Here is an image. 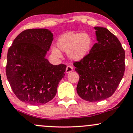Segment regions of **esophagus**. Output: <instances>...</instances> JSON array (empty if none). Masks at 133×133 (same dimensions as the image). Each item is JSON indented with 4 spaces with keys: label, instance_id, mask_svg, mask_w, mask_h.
<instances>
[{
    "label": "esophagus",
    "instance_id": "1",
    "mask_svg": "<svg viewBox=\"0 0 133 133\" xmlns=\"http://www.w3.org/2000/svg\"><path fill=\"white\" fill-rule=\"evenodd\" d=\"M73 70V68L71 65H68V66L66 67V69H65V72H66L67 74H69V73H70Z\"/></svg>",
    "mask_w": 133,
    "mask_h": 133
}]
</instances>
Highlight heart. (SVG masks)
<instances>
[{"mask_svg":"<svg viewBox=\"0 0 133 133\" xmlns=\"http://www.w3.org/2000/svg\"><path fill=\"white\" fill-rule=\"evenodd\" d=\"M92 45V39L84 33L69 32L63 35L57 42L61 51L66 53L70 59L75 61L81 60L87 56ZM52 52L57 57L61 56L57 49H52Z\"/></svg>","mask_w":133,"mask_h":133,"instance_id":"heart-1","label":"heart"}]
</instances>
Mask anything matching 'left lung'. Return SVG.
Masks as SVG:
<instances>
[{
    "label": "left lung",
    "mask_w": 133,
    "mask_h": 133,
    "mask_svg": "<svg viewBox=\"0 0 133 133\" xmlns=\"http://www.w3.org/2000/svg\"><path fill=\"white\" fill-rule=\"evenodd\" d=\"M94 29L97 42L86 57L73 64L79 75L77 94L91 103L111 97L125 71V52L118 39L104 27Z\"/></svg>",
    "instance_id": "8db88e82"
}]
</instances>
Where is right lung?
<instances>
[{
  "mask_svg": "<svg viewBox=\"0 0 133 133\" xmlns=\"http://www.w3.org/2000/svg\"><path fill=\"white\" fill-rule=\"evenodd\" d=\"M53 39L47 29H30L20 33L9 47L6 75L21 101L42 105L56 96L66 65H52L45 59Z\"/></svg>",
  "mask_w": 133,
  "mask_h": 133,
  "instance_id": "1",
  "label": "right lung"
}]
</instances>
